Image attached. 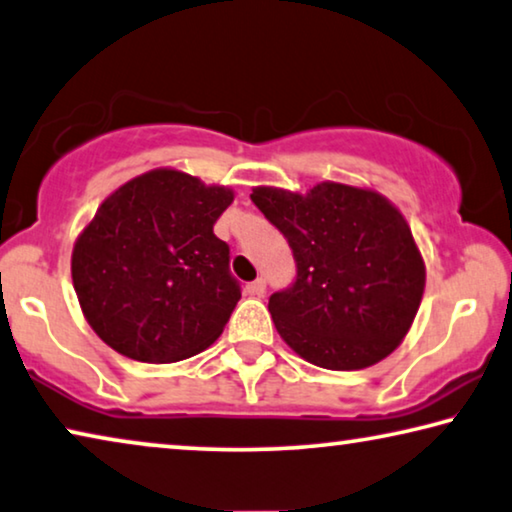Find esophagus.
<instances>
[{"mask_svg":"<svg viewBox=\"0 0 512 512\" xmlns=\"http://www.w3.org/2000/svg\"><path fill=\"white\" fill-rule=\"evenodd\" d=\"M247 293L254 295V297H263V295H265V279L251 281L249 286H247Z\"/></svg>","mask_w":512,"mask_h":512,"instance_id":"34e87169","label":"esophagus"}]
</instances>
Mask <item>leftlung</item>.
Masks as SVG:
<instances>
[{
  "label": "left lung",
  "instance_id": "left-lung-1",
  "mask_svg": "<svg viewBox=\"0 0 512 512\" xmlns=\"http://www.w3.org/2000/svg\"><path fill=\"white\" fill-rule=\"evenodd\" d=\"M251 201L286 235L297 279L270 297L279 336L329 371H359L403 343L426 288V263L407 219L371 187L309 192L254 187Z\"/></svg>",
  "mask_w": 512,
  "mask_h": 512
}]
</instances>
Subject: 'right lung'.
<instances>
[{
    "label": "right lung",
    "mask_w": 512,
    "mask_h": 512,
    "mask_svg": "<svg viewBox=\"0 0 512 512\" xmlns=\"http://www.w3.org/2000/svg\"><path fill=\"white\" fill-rule=\"evenodd\" d=\"M233 196L160 167L100 203L77 235L70 272L86 322L109 348L171 364L217 341L240 300L229 245L212 233Z\"/></svg>",
    "instance_id": "1"
}]
</instances>
